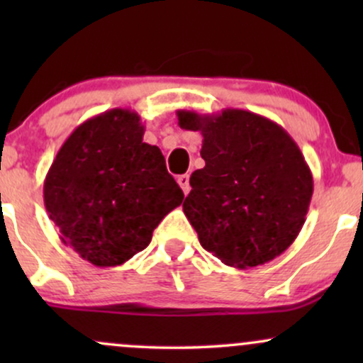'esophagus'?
Returning a JSON list of instances; mask_svg holds the SVG:
<instances>
[{"mask_svg": "<svg viewBox=\"0 0 363 363\" xmlns=\"http://www.w3.org/2000/svg\"><path fill=\"white\" fill-rule=\"evenodd\" d=\"M177 182H179V186H181V189L184 191V194H189V191H191L189 176H187V174H182V176L177 177Z\"/></svg>", "mask_w": 363, "mask_h": 363, "instance_id": "obj_1", "label": "esophagus"}]
</instances>
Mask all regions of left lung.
Listing matches in <instances>:
<instances>
[{
	"mask_svg": "<svg viewBox=\"0 0 363 363\" xmlns=\"http://www.w3.org/2000/svg\"><path fill=\"white\" fill-rule=\"evenodd\" d=\"M179 126L201 131L205 167L191 174L182 210L199 244L234 268L274 259L297 239L314 181L301 148L272 119L242 109L177 111Z\"/></svg>",
	"mask_w": 363,
	"mask_h": 363,
	"instance_id": "1",
	"label": "left lung"
}]
</instances>
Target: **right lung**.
I'll return each instance as SVG.
<instances>
[{"label": "right lung", "mask_w": 363, "mask_h": 363, "mask_svg": "<svg viewBox=\"0 0 363 363\" xmlns=\"http://www.w3.org/2000/svg\"><path fill=\"white\" fill-rule=\"evenodd\" d=\"M143 135L138 112H102L68 136L45 176L44 205L62 244L99 268L143 251L184 199L160 148Z\"/></svg>", "instance_id": "1"}]
</instances>
